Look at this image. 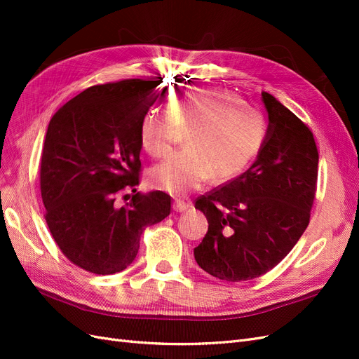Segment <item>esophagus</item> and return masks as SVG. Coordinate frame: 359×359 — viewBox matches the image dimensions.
Masks as SVG:
<instances>
[{
  "label": "esophagus",
  "mask_w": 359,
  "mask_h": 359,
  "mask_svg": "<svg viewBox=\"0 0 359 359\" xmlns=\"http://www.w3.org/2000/svg\"><path fill=\"white\" fill-rule=\"evenodd\" d=\"M189 208H190V203L184 202V201H181V199H175V201H173V211L184 212V211H187Z\"/></svg>",
  "instance_id": "obj_1"
}]
</instances>
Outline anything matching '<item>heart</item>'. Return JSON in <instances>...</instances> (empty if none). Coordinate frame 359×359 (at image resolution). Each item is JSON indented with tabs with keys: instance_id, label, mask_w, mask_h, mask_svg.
Wrapping results in <instances>:
<instances>
[{
	"instance_id": "heart-1",
	"label": "heart",
	"mask_w": 359,
	"mask_h": 359,
	"mask_svg": "<svg viewBox=\"0 0 359 359\" xmlns=\"http://www.w3.org/2000/svg\"><path fill=\"white\" fill-rule=\"evenodd\" d=\"M180 127L190 130L180 151L148 172L156 190L184 196L205 181H229L248 168L268 135L265 115L224 90H194L170 106L149 107L140 119V145L151 157L166 156Z\"/></svg>"
}]
</instances>
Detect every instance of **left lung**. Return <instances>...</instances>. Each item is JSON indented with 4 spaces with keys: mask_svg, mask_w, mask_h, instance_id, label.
<instances>
[{
    "mask_svg": "<svg viewBox=\"0 0 359 359\" xmlns=\"http://www.w3.org/2000/svg\"><path fill=\"white\" fill-rule=\"evenodd\" d=\"M262 102L268 135L253 165L194 203L208 220L194 259L224 281L252 280L278 265L307 229L316 194L311 130L265 91Z\"/></svg>",
    "mask_w": 359,
    "mask_h": 359,
    "instance_id": "8db88e82",
    "label": "left lung"
}]
</instances>
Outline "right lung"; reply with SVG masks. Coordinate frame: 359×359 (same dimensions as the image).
<instances>
[{
	"instance_id": "1",
	"label": "right lung",
	"mask_w": 359,
	"mask_h": 359,
	"mask_svg": "<svg viewBox=\"0 0 359 359\" xmlns=\"http://www.w3.org/2000/svg\"><path fill=\"white\" fill-rule=\"evenodd\" d=\"M161 82L90 86L60 107L48 126L40 163L45 219L62 255L88 273L126 269L145 227L170 214L169 194L136 191L140 119L165 94L166 88H157ZM126 189L135 194L119 207L116 198Z\"/></svg>"
}]
</instances>
